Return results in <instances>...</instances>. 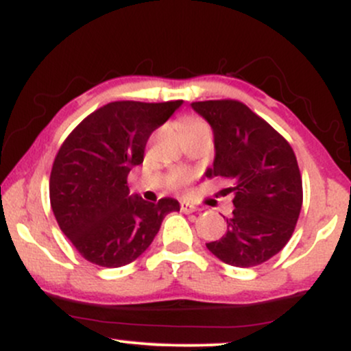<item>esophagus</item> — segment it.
Instances as JSON below:
<instances>
[{
    "label": "esophagus",
    "instance_id": "esophagus-1",
    "mask_svg": "<svg viewBox=\"0 0 351 351\" xmlns=\"http://www.w3.org/2000/svg\"><path fill=\"white\" fill-rule=\"evenodd\" d=\"M180 206H181V211H183L184 215H189V213H195L196 211V208L193 206V204L186 203V201H183V203H181Z\"/></svg>",
    "mask_w": 351,
    "mask_h": 351
}]
</instances>
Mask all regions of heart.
<instances>
[{
    "instance_id": "heart-1",
    "label": "heart",
    "mask_w": 351,
    "mask_h": 351,
    "mask_svg": "<svg viewBox=\"0 0 351 351\" xmlns=\"http://www.w3.org/2000/svg\"><path fill=\"white\" fill-rule=\"evenodd\" d=\"M201 125H204L203 122H201V120H189V122L184 125V130H186V128H193V127H201ZM186 181H188V178L184 175H176L175 176V181H173V184H175L176 188H183L184 184H186Z\"/></svg>"
}]
</instances>
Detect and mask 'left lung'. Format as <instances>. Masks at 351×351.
<instances>
[{
	"mask_svg": "<svg viewBox=\"0 0 351 351\" xmlns=\"http://www.w3.org/2000/svg\"><path fill=\"white\" fill-rule=\"evenodd\" d=\"M209 123L215 160L204 176L231 180L234 195L226 232L206 247L219 261L254 267L291 239L302 209V178L291 145L265 120L237 100L193 102Z\"/></svg>",
	"mask_w": 351,
	"mask_h": 351,
	"instance_id": "obj_1",
	"label": "left lung"
}]
</instances>
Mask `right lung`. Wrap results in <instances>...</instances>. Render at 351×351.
I'll return each mask as SVG.
<instances>
[{
    "mask_svg": "<svg viewBox=\"0 0 351 351\" xmlns=\"http://www.w3.org/2000/svg\"><path fill=\"white\" fill-rule=\"evenodd\" d=\"M183 100L110 102L84 119L52 165L51 208L60 231L84 259L102 267L134 263L150 247L175 198L158 203L130 195L128 173L143 163L145 145Z\"/></svg>",
    "mask_w": 351,
    "mask_h": 351,
    "instance_id": "obj_1",
    "label": "right lung"
}]
</instances>
